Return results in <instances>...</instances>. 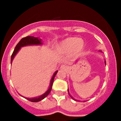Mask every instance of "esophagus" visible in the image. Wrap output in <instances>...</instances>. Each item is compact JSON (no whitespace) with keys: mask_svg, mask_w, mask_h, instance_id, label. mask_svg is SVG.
<instances>
[{"mask_svg":"<svg viewBox=\"0 0 121 121\" xmlns=\"http://www.w3.org/2000/svg\"><path fill=\"white\" fill-rule=\"evenodd\" d=\"M68 68L67 66L65 65H61L60 67V69L61 70H65Z\"/></svg>","mask_w":121,"mask_h":121,"instance_id":"1","label":"esophagus"}]
</instances>
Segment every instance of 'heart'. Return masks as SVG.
<instances>
[{
	"label": "heart",
	"mask_w": 121,
	"mask_h": 121,
	"mask_svg": "<svg viewBox=\"0 0 121 121\" xmlns=\"http://www.w3.org/2000/svg\"><path fill=\"white\" fill-rule=\"evenodd\" d=\"M84 47V42L78 37H68L62 40L57 46V50L61 53L80 52Z\"/></svg>",
	"instance_id": "1"
}]
</instances>
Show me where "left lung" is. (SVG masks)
Masks as SVG:
<instances>
[{
	"label": "left lung",
	"instance_id": "left-lung-1",
	"mask_svg": "<svg viewBox=\"0 0 121 121\" xmlns=\"http://www.w3.org/2000/svg\"><path fill=\"white\" fill-rule=\"evenodd\" d=\"M99 52H101V51H99ZM105 64H106V61H105ZM68 94H69V96H70V97H71V98H73V99H74V100H75V101H78V100H77V99H74V98H73V97H71V95H70V94H69V91H68Z\"/></svg>",
	"mask_w": 121,
	"mask_h": 121
}]
</instances>
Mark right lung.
<instances>
[{
	"instance_id": "obj_1",
	"label": "right lung",
	"mask_w": 121,
	"mask_h": 121,
	"mask_svg": "<svg viewBox=\"0 0 121 121\" xmlns=\"http://www.w3.org/2000/svg\"><path fill=\"white\" fill-rule=\"evenodd\" d=\"M43 43L41 42V39H39L38 37H33V36H27V37L22 39L21 40H20V41L16 45L14 51H13V53H12V56H11V64H12V61H13L14 56H15L16 54L18 53V52L20 50L21 47H24V46H30V45H41ZM57 72H58V71H56L54 73V74H53V77H52V78L51 79L49 88L48 89V90H47L44 94H43L39 96V97H36V98H26L27 99L31 101V102H39V101H41V100L43 99L44 98H46V97L49 94L51 90H52V86H53V84L54 82V77L56 75V74H57Z\"/></svg>"
}]
</instances>
